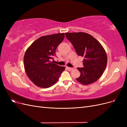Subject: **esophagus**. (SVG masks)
<instances>
[{
    "label": "esophagus",
    "instance_id": "34e87169",
    "mask_svg": "<svg viewBox=\"0 0 127 127\" xmlns=\"http://www.w3.org/2000/svg\"><path fill=\"white\" fill-rule=\"evenodd\" d=\"M66 68H67V70H69V71H71V70H72L73 69V68H70V67H66Z\"/></svg>",
    "mask_w": 127,
    "mask_h": 127
}]
</instances>
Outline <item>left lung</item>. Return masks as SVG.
Here are the masks:
<instances>
[{"label":"left lung","mask_w":127,"mask_h":127,"mask_svg":"<svg viewBox=\"0 0 127 127\" xmlns=\"http://www.w3.org/2000/svg\"><path fill=\"white\" fill-rule=\"evenodd\" d=\"M78 56H84V67L77 68L80 75L76 80L89 85L100 78L107 64V55L101 43L90 34L84 32L66 33Z\"/></svg>","instance_id":"1"}]
</instances>
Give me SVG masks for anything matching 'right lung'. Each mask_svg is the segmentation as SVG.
<instances>
[{"label": "right lung", "mask_w": 127, "mask_h": 127, "mask_svg": "<svg viewBox=\"0 0 127 127\" xmlns=\"http://www.w3.org/2000/svg\"><path fill=\"white\" fill-rule=\"evenodd\" d=\"M64 37V33L41 36L26 50L24 57L25 72L37 86L42 88L52 86L64 70V67L50 61L53 56H56L57 48Z\"/></svg>", "instance_id": "1"}]
</instances>
